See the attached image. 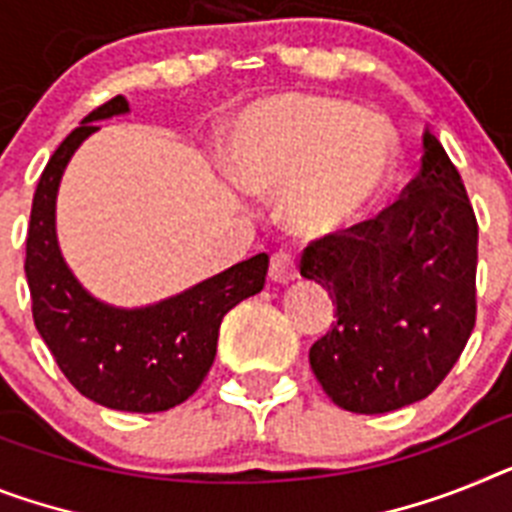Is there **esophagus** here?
I'll list each match as a JSON object with an SVG mask.
<instances>
[{
  "mask_svg": "<svg viewBox=\"0 0 512 512\" xmlns=\"http://www.w3.org/2000/svg\"><path fill=\"white\" fill-rule=\"evenodd\" d=\"M299 276V260H296L294 249H278L276 255L270 257V278L278 283H289Z\"/></svg>",
  "mask_w": 512,
  "mask_h": 512,
  "instance_id": "esophagus-1",
  "label": "esophagus"
}]
</instances>
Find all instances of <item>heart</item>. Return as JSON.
<instances>
[{
	"label": "heart",
	"instance_id": "heart-1",
	"mask_svg": "<svg viewBox=\"0 0 512 512\" xmlns=\"http://www.w3.org/2000/svg\"><path fill=\"white\" fill-rule=\"evenodd\" d=\"M393 132L380 117L330 96H281L236 124L231 169L249 192L286 190V218L302 234H330L364 218L388 187Z\"/></svg>",
	"mask_w": 512,
	"mask_h": 512
}]
</instances>
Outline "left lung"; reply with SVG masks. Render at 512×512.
Segmentation results:
<instances>
[{"label": "left lung", "instance_id": "8db88e82", "mask_svg": "<svg viewBox=\"0 0 512 512\" xmlns=\"http://www.w3.org/2000/svg\"><path fill=\"white\" fill-rule=\"evenodd\" d=\"M476 226L461 174L432 132L393 205L312 239L302 276L338 320L309 349L322 390L354 414H385L440 385L476 325Z\"/></svg>", "mask_w": 512, "mask_h": 512}]
</instances>
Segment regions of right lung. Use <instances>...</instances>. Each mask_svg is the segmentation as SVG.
Segmentation results:
<instances>
[{"mask_svg": "<svg viewBox=\"0 0 512 512\" xmlns=\"http://www.w3.org/2000/svg\"><path fill=\"white\" fill-rule=\"evenodd\" d=\"M130 111L114 96L64 137L38 179L25 239L33 322L54 362L75 390L106 409L156 414L187 401L216 359L221 320L236 304L263 291L268 255H255L190 291L143 309L98 302L64 263L54 229L62 171L98 119Z\"/></svg>", "mask_w": 512, "mask_h": 512, "instance_id": "add662e5", "label": "right lung"}]
</instances>
